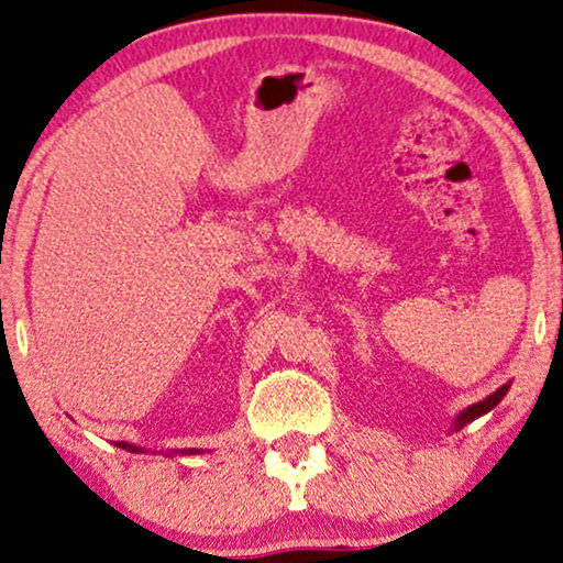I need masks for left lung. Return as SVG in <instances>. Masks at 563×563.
Masks as SVG:
<instances>
[{"mask_svg": "<svg viewBox=\"0 0 563 563\" xmlns=\"http://www.w3.org/2000/svg\"><path fill=\"white\" fill-rule=\"evenodd\" d=\"M507 393H509V384H504V387L496 389V393H490V395L486 397V400L475 402V405H471V408H465L462 412H457V416H454L450 431H460L462 426H467L471 421H475V418L486 416V412L494 410L496 405H499V402L504 400V395H507Z\"/></svg>", "mask_w": 563, "mask_h": 563, "instance_id": "left-lung-1", "label": "left lung"}]
</instances>
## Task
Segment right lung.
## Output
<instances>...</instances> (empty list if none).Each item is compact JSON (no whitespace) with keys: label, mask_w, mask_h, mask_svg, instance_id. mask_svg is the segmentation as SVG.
I'll list each match as a JSON object with an SVG mask.
<instances>
[{"label":"right lung","mask_w":563,"mask_h":563,"mask_svg":"<svg viewBox=\"0 0 563 563\" xmlns=\"http://www.w3.org/2000/svg\"><path fill=\"white\" fill-rule=\"evenodd\" d=\"M117 446H122V450H126V452H145V446H137V444H130V441H119ZM202 450H170V452H166V457H174V454H199Z\"/></svg>","instance_id":"obj_1"}]
</instances>
